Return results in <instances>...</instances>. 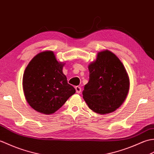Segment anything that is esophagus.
Listing matches in <instances>:
<instances>
[{
	"mask_svg": "<svg viewBox=\"0 0 154 154\" xmlns=\"http://www.w3.org/2000/svg\"><path fill=\"white\" fill-rule=\"evenodd\" d=\"M75 89H76V93L80 94L81 92V88L80 86H76V87H75Z\"/></svg>",
	"mask_w": 154,
	"mask_h": 154,
	"instance_id": "34e87169",
	"label": "esophagus"
}]
</instances>
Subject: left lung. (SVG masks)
Instances as JSON below:
<instances>
[{
  "instance_id": "8db88e82",
  "label": "left lung",
  "mask_w": 154,
  "mask_h": 154,
  "mask_svg": "<svg viewBox=\"0 0 154 154\" xmlns=\"http://www.w3.org/2000/svg\"><path fill=\"white\" fill-rule=\"evenodd\" d=\"M88 69L90 80L82 94L89 108L104 115L120 107L130 88L129 77L120 59L110 51H99Z\"/></svg>"
}]
</instances>
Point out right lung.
Returning <instances> with one entry per match:
<instances>
[{
  "label": "right lung",
  "mask_w": 154,
  "mask_h": 154,
  "mask_svg": "<svg viewBox=\"0 0 154 154\" xmlns=\"http://www.w3.org/2000/svg\"><path fill=\"white\" fill-rule=\"evenodd\" d=\"M64 64L57 61L52 51L37 54L29 63L22 86L26 100L34 110L53 114L75 94L74 88L68 84L63 72Z\"/></svg>",
  "instance_id": "right-lung-1"
}]
</instances>
